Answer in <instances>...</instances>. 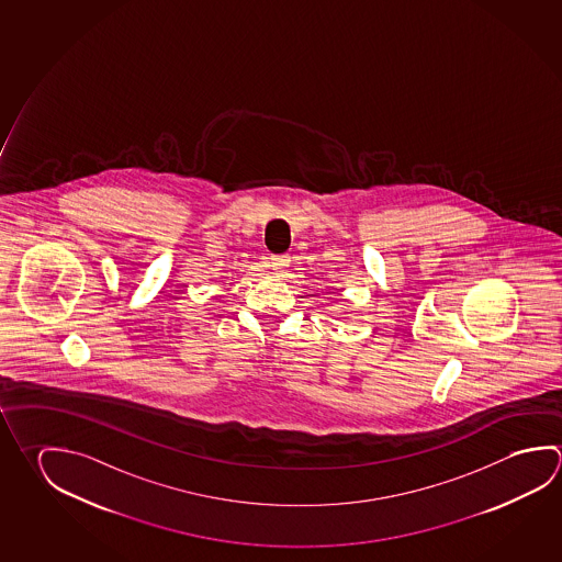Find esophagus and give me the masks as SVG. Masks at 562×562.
<instances>
[{"label":"esophagus","instance_id":"esophagus-1","mask_svg":"<svg viewBox=\"0 0 562 562\" xmlns=\"http://www.w3.org/2000/svg\"><path fill=\"white\" fill-rule=\"evenodd\" d=\"M270 267H272V270H277V272H282V270H285V267H290V257L288 255H272L270 257Z\"/></svg>","mask_w":562,"mask_h":562}]
</instances>
